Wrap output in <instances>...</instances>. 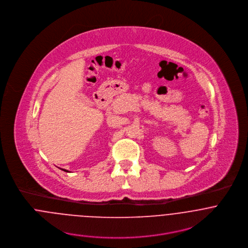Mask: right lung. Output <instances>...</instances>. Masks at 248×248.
<instances>
[{
  "instance_id": "1",
  "label": "right lung",
  "mask_w": 248,
  "mask_h": 248,
  "mask_svg": "<svg viewBox=\"0 0 248 248\" xmlns=\"http://www.w3.org/2000/svg\"><path fill=\"white\" fill-rule=\"evenodd\" d=\"M64 171H66V170H64ZM66 172H68V171H66Z\"/></svg>"
}]
</instances>
